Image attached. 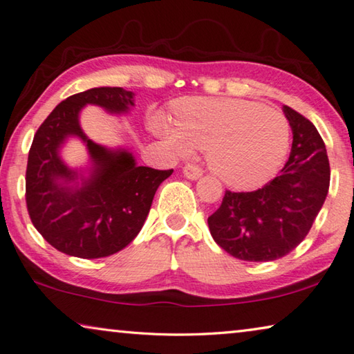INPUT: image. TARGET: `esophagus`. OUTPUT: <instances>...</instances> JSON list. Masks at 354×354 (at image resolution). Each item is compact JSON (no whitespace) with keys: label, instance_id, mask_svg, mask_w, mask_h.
I'll list each match as a JSON object with an SVG mask.
<instances>
[{"label":"esophagus","instance_id":"1","mask_svg":"<svg viewBox=\"0 0 354 354\" xmlns=\"http://www.w3.org/2000/svg\"><path fill=\"white\" fill-rule=\"evenodd\" d=\"M183 176L189 178V180H198V178L203 176V169L196 165H187L183 167Z\"/></svg>","mask_w":354,"mask_h":354}]
</instances>
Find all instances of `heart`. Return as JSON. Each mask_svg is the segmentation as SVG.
Here are the masks:
<instances>
[{"label":"heart","instance_id":"1","mask_svg":"<svg viewBox=\"0 0 354 354\" xmlns=\"http://www.w3.org/2000/svg\"><path fill=\"white\" fill-rule=\"evenodd\" d=\"M176 122L155 113L150 128L171 153L205 149L207 165L232 188L266 183L283 165L290 123L279 111L234 97H189L174 104Z\"/></svg>","mask_w":354,"mask_h":354}]
</instances>
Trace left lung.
<instances>
[{"mask_svg":"<svg viewBox=\"0 0 354 354\" xmlns=\"http://www.w3.org/2000/svg\"><path fill=\"white\" fill-rule=\"evenodd\" d=\"M292 131L291 153L280 176L248 193L226 192L209 216L214 241L242 261L283 258L301 243L329 189V160L315 124L283 106Z\"/></svg>","mask_w":354,"mask_h":354,"instance_id":"1","label":"left lung"}]
</instances>
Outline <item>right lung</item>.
Masks as SVG:
<instances>
[{
	"instance_id": "obj_1",
	"label": "right lung",
	"mask_w": 354,
	"mask_h": 354,
	"mask_svg": "<svg viewBox=\"0 0 354 354\" xmlns=\"http://www.w3.org/2000/svg\"><path fill=\"white\" fill-rule=\"evenodd\" d=\"M86 104L127 113L133 91L100 86L53 109L32 139L26 166V207L32 225L58 252L84 259L120 252L142 230L156 189L172 174L138 166L127 149H107L86 138L79 113ZM69 137L91 155L89 176L69 168L59 150Z\"/></svg>"
}]
</instances>
